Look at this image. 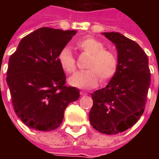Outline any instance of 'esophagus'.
<instances>
[{
    "mask_svg": "<svg viewBox=\"0 0 159 159\" xmlns=\"http://www.w3.org/2000/svg\"><path fill=\"white\" fill-rule=\"evenodd\" d=\"M80 94H81V95H86L87 93L86 92H84V91H81V92H80Z\"/></svg>",
    "mask_w": 159,
    "mask_h": 159,
    "instance_id": "esophagus-1",
    "label": "esophagus"
}]
</instances>
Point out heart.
<instances>
[{"label": "heart", "mask_w": 159, "mask_h": 159, "mask_svg": "<svg viewBox=\"0 0 159 159\" xmlns=\"http://www.w3.org/2000/svg\"><path fill=\"white\" fill-rule=\"evenodd\" d=\"M75 47L91 54L87 64L88 70H79L70 76V85L78 89H91L98 85L99 80L106 83L112 78L117 69V59L113 52L105 49V45L93 36H84L75 42ZM58 61L63 70L73 72L76 69V59L69 48H64L59 52Z\"/></svg>", "instance_id": "1"}]
</instances>
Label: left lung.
Returning <instances> with one entry per match:
<instances>
[{
  "instance_id": "1",
  "label": "left lung",
  "mask_w": 159,
  "mask_h": 159,
  "mask_svg": "<svg viewBox=\"0 0 159 159\" xmlns=\"http://www.w3.org/2000/svg\"><path fill=\"white\" fill-rule=\"evenodd\" d=\"M117 48V69L107 86L91 93L89 121L94 129L117 134L143 114L151 84L148 57L138 43L118 32H104Z\"/></svg>"
}]
</instances>
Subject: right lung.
I'll list each match as a JSON object with an SVG mask.
<instances>
[{"label":"right lung","instance_id":"1","mask_svg":"<svg viewBox=\"0 0 159 159\" xmlns=\"http://www.w3.org/2000/svg\"><path fill=\"white\" fill-rule=\"evenodd\" d=\"M76 30L42 27L25 36L10 56L7 72L16 115L35 130L51 131L62 123L66 107L79 99V89L65 86L59 51Z\"/></svg>","mask_w":159,"mask_h":159}]
</instances>
